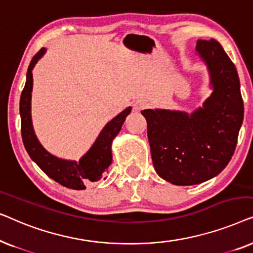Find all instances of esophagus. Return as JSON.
Here are the masks:
<instances>
[{"label": "esophagus", "instance_id": "esophagus-1", "mask_svg": "<svg viewBox=\"0 0 253 253\" xmlns=\"http://www.w3.org/2000/svg\"><path fill=\"white\" fill-rule=\"evenodd\" d=\"M147 106L148 103L146 101H144V100H137V101L133 103V109L137 110V112H139V110L147 108Z\"/></svg>", "mask_w": 253, "mask_h": 253}]
</instances>
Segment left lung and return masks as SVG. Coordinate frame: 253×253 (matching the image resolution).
<instances>
[{
    "instance_id": "1",
    "label": "left lung",
    "mask_w": 253,
    "mask_h": 253,
    "mask_svg": "<svg viewBox=\"0 0 253 253\" xmlns=\"http://www.w3.org/2000/svg\"><path fill=\"white\" fill-rule=\"evenodd\" d=\"M213 92L192 114L145 109L155 171L175 185H195L220 174L229 164L243 123L244 105L233 62L216 40H198Z\"/></svg>"
}]
</instances>
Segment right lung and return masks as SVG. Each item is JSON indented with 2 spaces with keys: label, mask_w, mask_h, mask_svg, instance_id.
<instances>
[{
  "label": "right lung",
  "mask_w": 253,
  "mask_h": 253,
  "mask_svg": "<svg viewBox=\"0 0 253 253\" xmlns=\"http://www.w3.org/2000/svg\"><path fill=\"white\" fill-rule=\"evenodd\" d=\"M44 51H46V48H41L31 61L27 69L25 86L20 95L19 113L20 120H22L24 146L31 159L39 166L41 170L47 176L65 188L84 190L88 183L98 182L99 179H101L103 172L112 164V141L120 132L126 117L131 112V107H127L106 124L93 146L78 162L63 160L50 154L38 140L33 130L32 119H31V92L33 87L32 70L39 58L42 57Z\"/></svg>",
  "instance_id": "right-lung-1"
}]
</instances>
